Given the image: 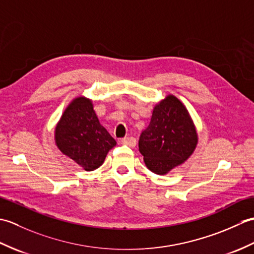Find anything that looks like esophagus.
Instances as JSON below:
<instances>
[{"instance_id": "34e87169", "label": "esophagus", "mask_w": 254, "mask_h": 254, "mask_svg": "<svg viewBox=\"0 0 254 254\" xmlns=\"http://www.w3.org/2000/svg\"><path fill=\"white\" fill-rule=\"evenodd\" d=\"M121 144L122 145H127V146L134 147L136 145V139L133 136H128V137H124L121 139Z\"/></svg>"}]
</instances>
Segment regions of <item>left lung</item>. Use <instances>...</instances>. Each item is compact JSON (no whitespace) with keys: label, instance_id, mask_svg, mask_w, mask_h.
<instances>
[{"label":"left lung","instance_id":"left-lung-1","mask_svg":"<svg viewBox=\"0 0 254 254\" xmlns=\"http://www.w3.org/2000/svg\"><path fill=\"white\" fill-rule=\"evenodd\" d=\"M196 144V130L186 106L169 95L155 106L148 127L139 136L138 149L150 171L166 175L185 163Z\"/></svg>","mask_w":254,"mask_h":254}]
</instances>
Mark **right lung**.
I'll list each match as a JSON object with an SVG mask.
<instances>
[{"label": "right lung", "instance_id": "add662e5", "mask_svg": "<svg viewBox=\"0 0 254 254\" xmlns=\"http://www.w3.org/2000/svg\"><path fill=\"white\" fill-rule=\"evenodd\" d=\"M55 138L58 148L86 171L99 168L117 144L100 124L93 102L85 97L67 106L57 124Z\"/></svg>", "mask_w": 254, "mask_h": 254}]
</instances>
